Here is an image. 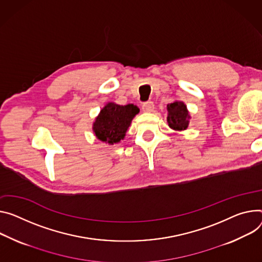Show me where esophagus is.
<instances>
[{"label": "esophagus", "instance_id": "1", "mask_svg": "<svg viewBox=\"0 0 262 262\" xmlns=\"http://www.w3.org/2000/svg\"><path fill=\"white\" fill-rule=\"evenodd\" d=\"M154 108H155V104L152 101H147L142 104V110H143V112L145 113H151Z\"/></svg>", "mask_w": 262, "mask_h": 262}]
</instances>
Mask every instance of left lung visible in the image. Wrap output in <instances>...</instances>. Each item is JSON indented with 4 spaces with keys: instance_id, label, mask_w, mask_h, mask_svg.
Here are the masks:
<instances>
[{
    "instance_id": "obj_1",
    "label": "left lung",
    "mask_w": 262,
    "mask_h": 262,
    "mask_svg": "<svg viewBox=\"0 0 262 262\" xmlns=\"http://www.w3.org/2000/svg\"><path fill=\"white\" fill-rule=\"evenodd\" d=\"M168 125L176 130H184L188 127L190 118L186 105L181 101H176L167 105Z\"/></svg>"
}]
</instances>
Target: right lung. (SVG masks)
<instances>
[{"label":"right lung","instance_id":"add662e5","mask_svg":"<svg viewBox=\"0 0 262 262\" xmlns=\"http://www.w3.org/2000/svg\"><path fill=\"white\" fill-rule=\"evenodd\" d=\"M138 113L139 108L134 104L119 105L110 102L96 118L93 130L99 140L110 144L118 143L124 138L133 118Z\"/></svg>","mask_w":262,"mask_h":262}]
</instances>
